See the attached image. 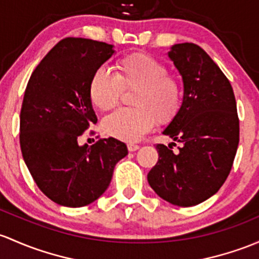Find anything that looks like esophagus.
Returning a JSON list of instances; mask_svg holds the SVG:
<instances>
[{"instance_id":"esophagus-1","label":"esophagus","mask_w":259,"mask_h":259,"mask_svg":"<svg viewBox=\"0 0 259 259\" xmlns=\"http://www.w3.org/2000/svg\"><path fill=\"white\" fill-rule=\"evenodd\" d=\"M139 148H140V146H139L138 144H134V143H129V144H127V150L132 151V152L133 151H137Z\"/></svg>"}]
</instances>
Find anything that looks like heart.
<instances>
[{
    "instance_id": "b5f03b06",
    "label": "heart",
    "mask_w": 259,
    "mask_h": 259,
    "mask_svg": "<svg viewBox=\"0 0 259 259\" xmlns=\"http://www.w3.org/2000/svg\"><path fill=\"white\" fill-rule=\"evenodd\" d=\"M115 74L98 68L89 81V99L99 110L118 104L121 89H137L132 109H119L103 120L105 134L122 141H135L151 129L155 120L170 121L181 104V87L167 74L160 61L149 54L137 53L119 59Z\"/></svg>"
}]
</instances>
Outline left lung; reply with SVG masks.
<instances>
[{
	"label": "left lung",
	"mask_w": 259,
	"mask_h": 259,
	"mask_svg": "<svg viewBox=\"0 0 259 259\" xmlns=\"http://www.w3.org/2000/svg\"><path fill=\"white\" fill-rule=\"evenodd\" d=\"M167 56L182 77L184 98L162 134L180 148L157 144L148 181L165 201L190 207L216 194L230 175L239 141L237 105L230 80L202 48L179 43Z\"/></svg>",
	"instance_id": "left-lung-1"
}]
</instances>
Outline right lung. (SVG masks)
<instances>
[{
	"label": "right lung",
	"instance_id": "1",
	"mask_svg": "<svg viewBox=\"0 0 259 259\" xmlns=\"http://www.w3.org/2000/svg\"><path fill=\"white\" fill-rule=\"evenodd\" d=\"M114 54L113 46L68 37L40 61L24 91L20 115L22 156L40 191L65 207H83L108 189L124 143L78 139L98 119L89 99L95 70Z\"/></svg>",
	"mask_w": 259,
	"mask_h": 259
}]
</instances>
